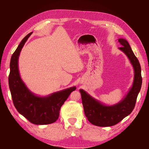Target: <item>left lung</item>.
Here are the masks:
<instances>
[{"instance_id": "obj_1", "label": "left lung", "mask_w": 149, "mask_h": 149, "mask_svg": "<svg viewBox=\"0 0 149 149\" xmlns=\"http://www.w3.org/2000/svg\"><path fill=\"white\" fill-rule=\"evenodd\" d=\"M118 41L122 46L119 47V49L124 52L128 57L135 72L132 87L126 97L117 104L107 106L95 99L84 90H79L85 116L90 123L100 127L114 125L130 114L134 109L137 96L142 85L139 62L125 39H119Z\"/></svg>"}]
</instances>
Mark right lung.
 <instances>
[{"label":"right lung","instance_id":"add662e5","mask_svg":"<svg viewBox=\"0 0 149 149\" xmlns=\"http://www.w3.org/2000/svg\"><path fill=\"white\" fill-rule=\"evenodd\" d=\"M32 33L23 39L12 54L10 64L8 84L14 107L20 114L36 125H46L58 120L60 110L75 87L68 88L47 97H38L27 89L20 77L18 58L25 42Z\"/></svg>","mask_w":149,"mask_h":149}]
</instances>
